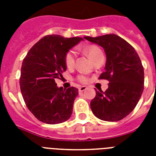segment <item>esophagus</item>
<instances>
[{"label":"esophagus","mask_w":156,"mask_h":156,"mask_svg":"<svg viewBox=\"0 0 156 156\" xmlns=\"http://www.w3.org/2000/svg\"><path fill=\"white\" fill-rule=\"evenodd\" d=\"M87 89V87L86 86H82L78 88V90H80V91H83V90H85Z\"/></svg>","instance_id":"esophagus-1"}]
</instances>
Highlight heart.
<instances>
[{
    "label": "heart",
    "instance_id": "obj_1",
    "mask_svg": "<svg viewBox=\"0 0 156 156\" xmlns=\"http://www.w3.org/2000/svg\"><path fill=\"white\" fill-rule=\"evenodd\" d=\"M83 51L92 61H95L98 56L103 54L102 51L97 46H95V45L87 46L83 48ZM74 61H75V52L70 50L66 54V56H65V63H66V67L72 68L74 65ZM77 80L82 83H87L89 78H88L87 76L84 75V74H80L77 77Z\"/></svg>",
    "mask_w": 156,
    "mask_h": 156
}]
</instances>
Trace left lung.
I'll return each mask as SVG.
<instances>
[{
  "label": "left lung",
  "mask_w": 156,
  "mask_h": 156,
  "mask_svg": "<svg viewBox=\"0 0 156 156\" xmlns=\"http://www.w3.org/2000/svg\"><path fill=\"white\" fill-rule=\"evenodd\" d=\"M85 39L104 49L105 70L99 79L109 82L104 92L96 90L90 101L91 111L103 121H120L133 111L143 94L144 70L140 58L127 41L114 34Z\"/></svg>",
  "instance_id": "obj_1"
}]
</instances>
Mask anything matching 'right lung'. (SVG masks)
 <instances>
[{"instance_id": "right-lung-1", "label": "right lung", "mask_w": 156, "mask_h": 156, "mask_svg": "<svg viewBox=\"0 0 156 156\" xmlns=\"http://www.w3.org/2000/svg\"><path fill=\"white\" fill-rule=\"evenodd\" d=\"M83 38L46 35L23 59L19 79L23 100L30 112L44 123H62L70 117L77 88L57 87L56 78L66 70L65 56Z\"/></svg>"}]
</instances>
